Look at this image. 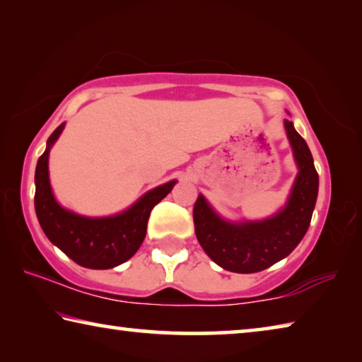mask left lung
<instances>
[{"mask_svg": "<svg viewBox=\"0 0 362 362\" xmlns=\"http://www.w3.org/2000/svg\"><path fill=\"white\" fill-rule=\"evenodd\" d=\"M297 177L286 204L263 220L230 222L214 211L203 194L193 207L194 233L204 252L223 269L233 273H257L286 259L303 240L313 216L320 177L313 156L292 121L284 119Z\"/></svg>", "mask_w": 362, "mask_h": 362, "instance_id": "obj_1", "label": "left lung"}]
</instances>
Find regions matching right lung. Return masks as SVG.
Here are the masks:
<instances>
[{"label": "right lung", "mask_w": 362, "mask_h": 362, "mask_svg": "<svg viewBox=\"0 0 362 362\" xmlns=\"http://www.w3.org/2000/svg\"><path fill=\"white\" fill-rule=\"evenodd\" d=\"M65 127L62 122L47 139L35 170V211L54 246L78 265L90 269L115 268L137 252L146 235L153 207L170 193L177 180L146 192L126 211L108 217H86L57 203L49 180V153Z\"/></svg>", "instance_id": "add662e5"}]
</instances>
